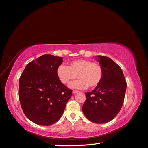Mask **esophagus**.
I'll return each mask as SVG.
<instances>
[{"mask_svg": "<svg viewBox=\"0 0 148 148\" xmlns=\"http://www.w3.org/2000/svg\"><path fill=\"white\" fill-rule=\"evenodd\" d=\"M72 92H73V93H74V94H76V93H78L79 91H77V90H73V91H72Z\"/></svg>", "mask_w": 148, "mask_h": 148, "instance_id": "34e87169", "label": "esophagus"}]
</instances>
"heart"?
<instances>
[{
	"mask_svg": "<svg viewBox=\"0 0 148 148\" xmlns=\"http://www.w3.org/2000/svg\"><path fill=\"white\" fill-rule=\"evenodd\" d=\"M57 75L63 84H69L72 80L78 78V80L70 84L72 88L86 89L89 87L93 88L97 87L103 77V69L97 62L90 60L78 59L69 63V66L64 64L58 66Z\"/></svg>",
	"mask_w": 148,
	"mask_h": 148,
	"instance_id": "1",
	"label": "heart"
}]
</instances>
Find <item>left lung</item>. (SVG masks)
Segmentation results:
<instances>
[{"mask_svg": "<svg viewBox=\"0 0 148 148\" xmlns=\"http://www.w3.org/2000/svg\"><path fill=\"white\" fill-rule=\"evenodd\" d=\"M103 69L101 83L90 92L86 93L82 111L86 118L94 123L101 124L111 121L123 106L126 82L123 70L109 57L98 56Z\"/></svg>", "mask_w": 148, "mask_h": 148, "instance_id": "left-lung-1", "label": "left lung"}]
</instances>
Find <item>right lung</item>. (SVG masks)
<instances>
[{"mask_svg": "<svg viewBox=\"0 0 148 148\" xmlns=\"http://www.w3.org/2000/svg\"><path fill=\"white\" fill-rule=\"evenodd\" d=\"M62 57L44 55L28 63L20 78L21 107L30 121L49 126L62 116L72 90L64 86L57 75Z\"/></svg>", "mask_w": 148, "mask_h": 148, "instance_id": "obj_1", "label": "right lung"}]
</instances>
